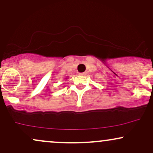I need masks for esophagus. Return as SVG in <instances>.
Masks as SVG:
<instances>
[{
  "instance_id": "1",
  "label": "esophagus",
  "mask_w": 153,
  "mask_h": 153,
  "mask_svg": "<svg viewBox=\"0 0 153 153\" xmlns=\"http://www.w3.org/2000/svg\"><path fill=\"white\" fill-rule=\"evenodd\" d=\"M79 75H82V76H85V75H86V73H85V72H82V73H79Z\"/></svg>"
}]
</instances>
